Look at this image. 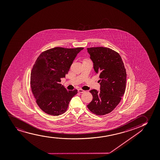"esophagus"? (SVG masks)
Listing matches in <instances>:
<instances>
[{"mask_svg":"<svg viewBox=\"0 0 160 160\" xmlns=\"http://www.w3.org/2000/svg\"><path fill=\"white\" fill-rule=\"evenodd\" d=\"M78 92L80 93H84L85 91H83V90L81 89H78Z\"/></svg>","mask_w":160,"mask_h":160,"instance_id":"1","label":"esophagus"}]
</instances>
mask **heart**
I'll return each mask as SVG.
<instances>
[{
  "label": "heart",
  "instance_id": "b5f03b06",
  "mask_svg": "<svg viewBox=\"0 0 160 160\" xmlns=\"http://www.w3.org/2000/svg\"><path fill=\"white\" fill-rule=\"evenodd\" d=\"M86 60H86V59L84 60V61H86Z\"/></svg>",
  "mask_w": 160,
  "mask_h": 160
}]
</instances>
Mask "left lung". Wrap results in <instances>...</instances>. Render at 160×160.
Listing matches in <instances>:
<instances>
[{
	"label": "left lung",
	"mask_w": 160,
	"mask_h": 160,
	"mask_svg": "<svg viewBox=\"0 0 160 160\" xmlns=\"http://www.w3.org/2000/svg\"><path fill=\"white\" fill-rule=\"evenodd\" d=\"M87 50L95 74L100 78V91H89L93 100L87 108L94 114L103 115L113 111L120 102L126 88V70L120 55L114 50L103 47Z\"/></svg>",
	"instance_id": "obj_1"
}]
</instances>
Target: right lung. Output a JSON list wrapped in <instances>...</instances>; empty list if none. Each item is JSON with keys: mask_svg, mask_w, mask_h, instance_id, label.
Returning <instances> with one entry per match:
<instances>
[{"mask_svg": "<svg viewBox=\"0 0 160 160\" xmlns=\"http://www.w3.org/2000/svg\"><path fill=\"white\" fill-rule=\"evenodd\" d=\"M83 49L57 47L42 52L36 60L31 73L30 84L36 102L46 114H62L67 111L72 98L77 94V89L67 91L60 83Z\"/></svg>", "mask_w": 160, "mask_h": 160, "instance_id": "right-lung-1", "label": "right lung"}]
</instances>
